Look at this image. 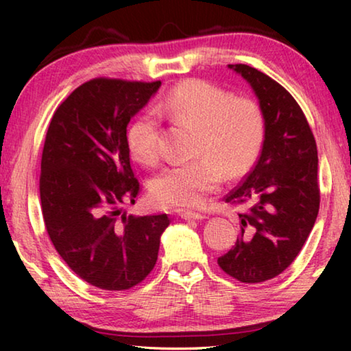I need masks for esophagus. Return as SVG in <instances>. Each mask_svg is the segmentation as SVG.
Returning <instances> with one entry per match:
<instances>
[{"label":"esophagus","instance_id":"34e87169","mask_svg":"<svg viewBox=\"0 0 351 351\" xmlns=\"http://www.w3.org/2000/svg\"><path fill=\"white\" fill-rule=\"evenodd\" d=\"M181 218L189 219V221H190V219H198V221H199V219H204L206 215H203V213H198V212H182Z\"/></svg>","mask_w":351,"mask_h":351}]
</instances>
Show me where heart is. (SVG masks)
<instances>
[{
    "mask_svg": "<svg viewBox=\"0 0 351 351\" xmlns=\"http://www.w3.org/2000/svg\"><path fill=\"white\" fill-rule=\"evenodd\" d=\"M158 117L197 128V161L176 164L154 176L152 199L167 209H193L217 190L224 173L245 175L257 159L265 121L257 102L234 97L204 80H186L154 106ZM134 161L152 165L159 158V122L152 114L136 119L127 134Z\"/></svg>",
    "mask_w": 351,
    "mask_h": 351,
    "instance_id": "heart-1",
    "label": "heart"
}]
</instances>
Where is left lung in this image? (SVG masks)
Masks as SVG:
<instances>
[{
    "instance_id": "obj_1",
    "label": "left lung",
    "mask_w": 351,
    "mask_h": 351,
    "mask_svg": "<svg viewBox=\"0 0 351 351\" xmlns=\"http://www.w3.org/2000/svg\"><path fill=\"white\" fill-rule=\"evenodd\" d=\"M258 99L265 141L258 161L226 203L252 207L240 217V237L218 258L226 274L243 283L274 278L304 247L320 203L317 147L304 111L269 75L247 64H228Z\"/></svg>"
}]
</instances>
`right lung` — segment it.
Here are the masks:
<instances>
[{
	"mask_svg": "<svg viewBox=\"0 0 351 351\" xmlns=\"http://www.w3.org/2000/svg\"><path fill=\"white\" fill-rule=\"evenodd\" d=\"M161 82L93 79L56 110L41 154L40 198L52 245L77 276L106 291L150 274L169 217H134L139 181L130 165L127 125Z\"/></svg>",
	"mask_w": 351,
	"mask_h": 351,
	"instance_id": "add662e5",
	"label": "right lung"
}]
</instances>
